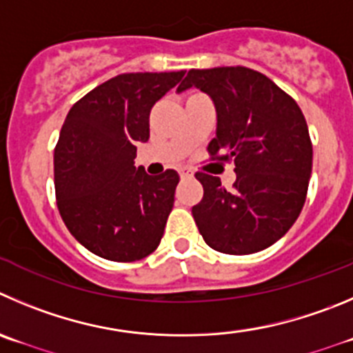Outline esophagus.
Wrapping results in <instances>:
<instances>
[{
	"label": "esophagus",
	"instance_id": "obj_1",
	"mask_svg": "<svg viewBox=\"0 0 353 353\" xmlns=\"http://www.w3.org/2000/svg\"><path fill=\"white\" fill-rule=\"evenodd\" d=\"M179 174H181V177H193V170L188 169V167H181Z\"/></svg>",
	"mask_w": 353,
	"mask_h": 353
}]
</instances>
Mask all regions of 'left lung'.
<instances>
[{
    "mask_svg": "<svg viewBox=\"0 0 353 353\" xmlns=\"http://www.w3.org/2000/svg\"><path fill=\"white\" fill-rule=\"evenodd\" d=\"M199 88L217 113L212 158L235 163L232 192L196 172L203 199L192 209L205 243L225 254H252L282 239L298 219L312 174V141L291 95L254 69H192L177 92Z\"/></svg>",
    "mask_w": 353,
    "mask_h": 353,
    "instance_id": "left-lung-1",
    "label": "left lung"
}]
</instances>
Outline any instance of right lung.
Returning a JSON list of instances; mask_svg holds the SVG:
<instances>
[{
  "mask_svg": "<svg viewBox=\"0 0 353 353\" xmlns=\"http://www.w3.org/2000/svg\"><path fill=\"white\" fill-rule=\"evenodd\" d=\"M184 71L125 72L69 110L54 153L55 196L71 235L110 261H137L160 243L179 183L176 170L134 167L150 139V111Z\"/></svg>",
  "mask_w": 353,
  "mask_h": 353,
  "instance_id": "right-lung-1",
  "label": "right lung"
}]
</instances>
